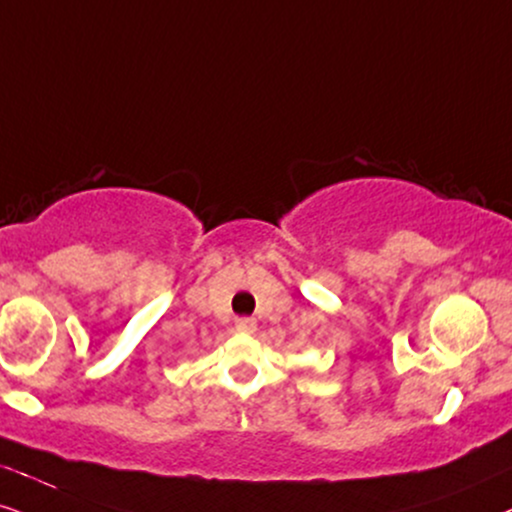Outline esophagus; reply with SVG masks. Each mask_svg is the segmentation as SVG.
Instances as JSON below:
<instances>
[{
    "instance_id": "esophagus-1",
    "label": "esophagus",
    "mask_w": 512,
    "mask_h": 512,
    "mask_svg": "<svg viewBox=\"0 0 512 512\" xmlns=\"http://www.w3.org/2000/svg\"><path fill=\"white\" fill-rule=\"evenodd\" d=\"M236 331L255 333L257 331V321L255 319H248V316H243V319H236Z\"/></svg>"
}]
</instances>
